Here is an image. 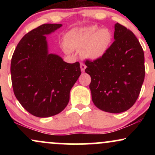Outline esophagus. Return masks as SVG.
Masks as SVG:
<instances>
[{
	"label": "esophagus",
	"mask_w": 155,
	"mask_h": 155,
	"mask_svg": "<svg viewBox=\"0 0 155 155\" xmlns=\"http://www.w3.org/2000/svg\"><path fill=\"white\" fill-rule=\"evenodd\" d=\"M80 68H81V71L84 72V71L85 68H86V65H85L84 63H80Z\"/></svg>",
	"instance_id": "obj_1"
}]
</instances>
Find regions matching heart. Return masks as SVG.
<instances>
[{"instance_id": "b5f03b06", "label": "heart", "mask_w": 155, "mask_h": 155, "mask_svg": "<svg viewBox=\"0 0 155 155\" xmlns=\"http://www.w3.org/2000/svg\"><path fill=\"white\" fill-rule=\"evenodd\" d=\"M112 35L106 28L100 29L96 26L78 28L68 33L65 38L68 52L81 51L84 58L95 60L105 54L111 44Z\"/></svg>"}]
</instances>
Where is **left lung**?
I'll return each mask as SVG.
<instances>
[{
  "mask_svg": "<svg viewBox=\"0 0 155 155\" xmlns=\"http://www.w3.org/2000/svg\"><path fill=\"white\" fill-rule=\"evenodd\" d=\"M114 41L101 58L84 61L91 76L94 104L109 113H121L134 105L145 76L144 54L136 35L120 23L114 26Z\"/></svg>",
  "mask_w": 155,
  "mask_h": 155,
  "instance_id": "left-lung-1",
  "label": "left lung"
}]
</instances>
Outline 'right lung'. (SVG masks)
Here are the masks:
<instances>
[{
	"label": "right lung",
	"mask_w": 155,
	"mask_h": 155,
	"mask_svg": "<svg viewBox=\"0 0 155 155\" xmlns=\"http://www.w3.org/2000/svg\"><path fill=\"white\" fill-rule=\"evenodd\" d=\"M62 26L44 24L28 32L17 44L11 62L14 93L33 116H54L66 107L70 91L81 75L79 62L67 63L48 53L46 35Z\"/></svg>",
	"instance_id": "obj_1"
}]
</instances>
